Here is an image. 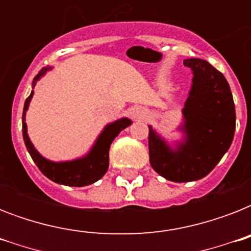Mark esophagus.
Wrapping results in <instances>:
<instances>
[{
	"instance_id": "esophagus-1",
	"label": "esophagus",
	"mask_w": 251,
	"mask_h": 251,
	"mask_svg": "<svg viewBox=\"0 0 251 251\" xmlns=\"http://www.w3.org/2000/svg\"><path fill=\"white\" fill-rule=\"evenodd\" d=\"M138 114H139V113H138V112H137V113H135V117H137V116H138Z\"/></svg>"
}]
</instances>
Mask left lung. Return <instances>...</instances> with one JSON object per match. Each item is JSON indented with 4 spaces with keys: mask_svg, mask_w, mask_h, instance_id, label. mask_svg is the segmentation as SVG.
Segmentation results:
<instances>
[{
    "mask_svg": "<svg viewBox=\"0 0 251 251\" xmlns=\"http://www.w3.org/2000/svg\"><path fill=\"white\" fill-rule=\"evenodd\" d=\"M183 65L194 74L182 109L185 141L172 150L149 126L151 167L173 182L206 177L229 150L236 129L233 96L224 75L201 58H189Z\"/></svg>",
    "mask_w": 251,
    "mask_h": 251,
    "instance_id": "8db88e82",
    "label": "left lung"
}]
</instances>
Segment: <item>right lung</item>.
Here are the masks:
<instances>
[{
	"label": "right lung",
	"instance_id": "right-lung-1",
	"mask_svg": "<svg viewBox=\"0 0 251 251\" xmlns=\"http://www.w3.org/2000/svg\"><path fill=\"white\" fill-rule=\"evenodd\" d=\"M49 69L50 68L41 69L39 74L35 76L33 84L36 83V80L40 79V76L44 75L45 72ZM32 95L33 91L28 98L25 99V108H23V116H22L23 139H25V145L28 150L29 155L32 157V160L35 161V164L37 165V168L40 169L41 173L47 176L49 179H52L53 182L66 185V186H87V185H91V183L96 182L98 179L101 178L109 167V149L112 142L122 130L131 124V121L129 118H121V120L106 126L87 156L78 159V160L54 163V161H49L41 156L40 153L35 150V147L29 141L28 135H27V126H25V110L28 108Z\"/></svg>",
	"mask_w": 251,
	"mask_h": 251
}]
</instances>
